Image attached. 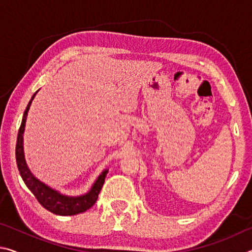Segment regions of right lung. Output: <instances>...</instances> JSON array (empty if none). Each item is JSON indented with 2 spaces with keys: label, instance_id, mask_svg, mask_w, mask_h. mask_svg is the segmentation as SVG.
<instances>
[{
  "label": "right lung",
  "instance_id": "add662e5",
  "mask_svg": "<svg viewBox=\"0 0 252 252\" xmlns=\"http://www.w3.org/2000/svg\"><path fill=\"white\" fill-rule=\"evenodd\" d=\"M37 93V91L34 93L32 99L30 100L27 109L24 111L22 123L19 129L18 133V140H16V148H15V157H16V164H18L19 171L21 177H22L23 181L27 187L31 190V192L35 195L37 201H39L42 207H44L46 210L54 213V215L59 216H74L78 213H82L90 209L93 204L95 203L99 197V193L103 187V183L106 176V170L100 174L97 178L94 185H93L92 189L89 191V193L81 195V197H67V195H63L61 193L57 192V191L51 189L44 183L37 180L33 174L30 172L27 163H25L24 153H23V132L25 126V121H27L28 112L30 109V105L32 103V100Z\"/></svg>",
  "mask_w": 252,
  "mask_h": 252
}]
</instances>
